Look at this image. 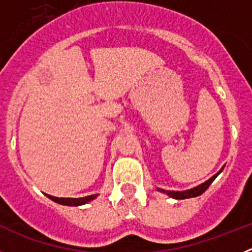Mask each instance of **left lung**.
I'll list each match as a JSON object with an SVG mask.
<instances>
[{
    "mask_svg": "<svg viewBox=\"0 0 252 252\" xmlns=\"http://www.w3.org/2000/svg\"><path fill=\"white\" fill-rule=\"evenodd\" d=\"M224 166H222L221 170L216 173L212 178H209L208 180H206L204 183L199 184V186L194 187L192 189H187V190H165V189H161V188H158V190L161 193H165L166 195H169L170 198H174V199H187V198H194L198 197V195H201L202 193H204L208 189V187L212 184L213 180L218 177V175L221 174V171L223 170Z\"/></svg>",
    "mask_w": 252,
    "mask_h": 252,
    "instance_id": "8db88e82",
    "label": "left lung"
}]
</instances>
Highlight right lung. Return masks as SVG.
Wrapping results in <instances>:
<instances>
[{
  "label": "right lung",
  "mask_w": 252,
  "mask_h": 252,
  "mask_svg": "<svg viewBox=\"0 0 252 252\" xmlns=\"http://www.w3.org/2000/svg\"><path fill=\"white\" fill-rule=\"evenodd\" d=\"M46 197L50 198L51 201H54L55 203L63 204V206H73V207H78V206H83V204L88 203V202L93 201L95 198L98 197V194H92V195H87V197L83 198H58V197H53V195L45 194Z\"/></svg>",
  "instance_id": "right-lung-1"
}]
</instances>
